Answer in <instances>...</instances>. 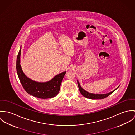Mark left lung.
Wrapping results in <instances>:
<instances>
[{
  "label": "left lung",
  "instance_id": "obj_1",
  "mask_svg": "<svg viewBox=\"0 0 135 135\" xmlns=\"http://www.w3.org/2000/svg\"><path fill=\"white\" fill-rule=\"evenodd\" d=\"M77 82H78V87H79V90L80 91V93H81V94L85 97L86 98H89V99H103V98H105V97H108V96H109L110 95H111L112 93H113L115 90H117V89L119 88V86L117 88L115 89V90H113V91L110 92V93H107V94H93V93H90L89 92L86 91L85 90H84L80 85L79 81L77 80Z\"/></svg>",
  "mask_w": 135,
  "mask_h": 135
}]
</instances>
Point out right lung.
Returning a JSON list of instances; mask_svg holds the SVG:
<instances>
[{
  "instance_id": "obj_1",
  "label": "right lung",
  "mask_w": 135,
  "mask_h": 135,
  "mask_svg": "<svg viewBox=\"0 0 135 135\" xmlns=\"http://www.w3.org/2000/svg\"><path fill=\"white\" fill-rule=\"evenodd\" d=\"M21 46L16 60V71L20 81L25 91L31 95L42 99L51 98L56 96L60 90V84L66 71L55 75L45 82H36L28 78L23 73L20 65Z\"/></svg>"
}]
</instances>
